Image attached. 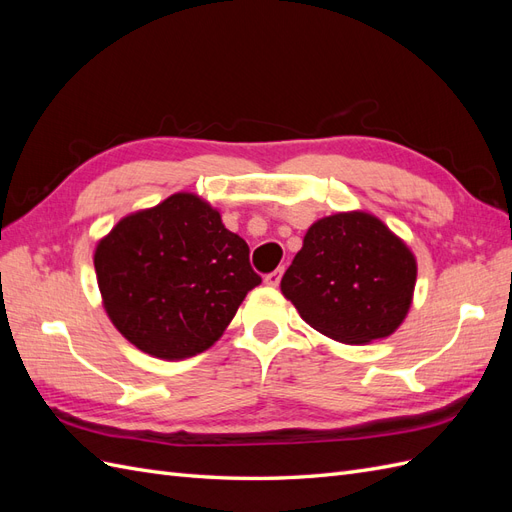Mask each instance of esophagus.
I'll return each instance as SVG.
<instances>
[{"label":"esophagus","instance_id":"1","mask_svg":"<svg viewBox=\"0 0 512 512\" xmlns=\"http://www.w3.org/2000/svg\"><path fill=\"white\" fill-rule=\"evenodd\" d=\"M282 273H284V267H277L275 271L267 273L265 275V284L267 286H277V284H280V280H282Z\"/></svg>","mask_w":512,"mask_h":512}]
</instances>
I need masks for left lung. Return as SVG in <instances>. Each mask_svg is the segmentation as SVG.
Instances as JSON below:
<instances>
[{
	"label": "left lung",
	"instance_id": "1",
	"mask_svg": "<svg viewBox=\"0 0 512 512\" xmlns=\"http://www.w3.org/2000/svg\"><path fill=\"white\" fill-rule=\"evenodd\" d=\"M416 282L408 247L369 213H337L307 230L282 277L284 297L331 339L367 344L406 318Z\"/></svg>",
	"mask_w": 512,
	"mask_h": 512
}]
</instances>
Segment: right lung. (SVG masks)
I'll return each instance as SVG.
<instances>
[{
	"mask_svg": "<svg viewBox=\"0 0 512 512\" xmlns=\"http://www.w3.org/2000/svg\"><path fill=\"white\" fill-rule=\"evenodd\" d=\"M108 318L158 359L194 356L218 342L245 294L260 284L250 247L194 194L123 218L94 256Z\"/></svg>",
	"mask_w": 512,
	"mask_h": 512,
	"instance_id": "obj_1",
	"label": "right lung"
}]
</instances>
